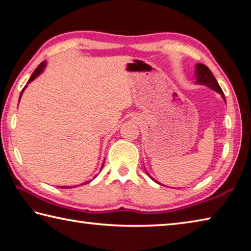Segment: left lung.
<instances>
[{
  "mask_svg": "<svg viewBox=\"0 0 251 251\" xmlns=\"http://www.w3.org/2000/svg\"><path fill=\"white\" fill-rule=\"evenodd\" d=\"M196 77H197V83H204V85L208 86L209 88H212L213 90L219 92V94L223 96V98L225 99L221 86L218 85L216 78L214 77V75L212 74V72H210L207 66H205L203 64H197L196 65Z\"/></svg>",
  "mask_w": 251,
  "mask_h": 251,
  "instance_id": "8db88e82",
  "label": "left lung"
}]
</instances>
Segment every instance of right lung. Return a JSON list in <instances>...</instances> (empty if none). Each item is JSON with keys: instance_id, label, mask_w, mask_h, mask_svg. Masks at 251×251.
Listing matches in <instances>:
<instances>
[{"instance_id": "add662e5", "label": "right lung", "mask_w": 251, "mask_h": 251, "mask_svg": "<svg viewBox=\"0 0 251 251\" xmlns=\"http://www.w3.org/2000/svg\"><path fill=\"white\" fill-rule=\"evenodd\" d=\"M45 66H46V61H43V63L39 64V65H38V67L34 70V73H33L32 76H30V78H29V80L27 81V83H28V82H30V81H33L34 79L36 78V77L38 76V75L43 72V70H44V67H45ZM25 87H26V86H25ZM24 89H25V88H24ZM24 89L22 90V92H21V96H22V94H23ZM21 96H20V98H21ZM102 166H103V165H102ZM101 169H102V168H101ZM95 177H96V176H95ZM88 183H89V182H85V183H82V184H88ZM82 184H81V185H82ZM60 187H61V188H69V186H60Z\"/></svg>"}]
</instances>
